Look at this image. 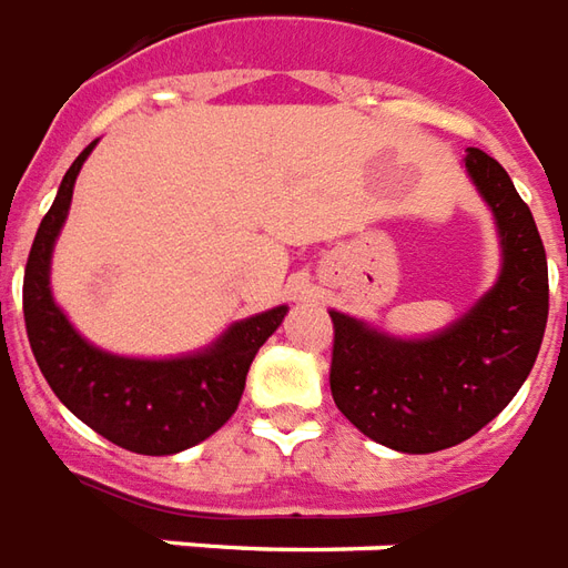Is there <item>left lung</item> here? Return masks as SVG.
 <instances>
[{
  "label": "left lung",
  "instance_id": "8db88e82",
  "mask_svg": "<svg viewBox=\"0 0 568 568\" xmlns=\"http://www.w3.org/2000/svg\"><path fill=\"white\" fill-rule=\"evenodd\" d=\"M463 169L496 223L499 275L490 290L426 335H393L329 312L338 412L403 454L454 448L490 424L527 381L548 324V260L532 211L494 156L469 148Z\"/></svg>",
  "mask_w": 568,
  "mask_h": 568
}]
</instances>
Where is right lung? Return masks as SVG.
<instances>
[{
  "instance_id": "right-lung-1",
  "label": "right lung",
  "mask_w": 568,
  "mask_h": 568,
  "mask_svg": "<svg viewBox=\"0 0 568 568\" xmlns=\"http://www.w3.org/2000/svg\"><path fill=\"white\" fill-rule=\"evenodd\" d=\"M97 142L69 165L44 214L23 275V317L41 375L57 399L99 436L148 457H169L214 436L239 408L256 351L281 326L287 305L251 314L205 347L175 357H126L74 329L57 305L51 263L72 209L74 181Z\"/></svg>"
}]
</instances>
